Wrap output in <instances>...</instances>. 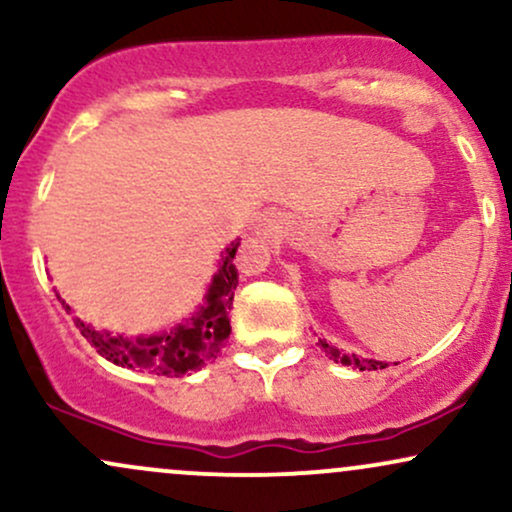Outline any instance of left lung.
<instances>
[{"mask_svg":"<svg viewBox=\"0 0 512 512\" xmlns=\"http://www.w3.org/2000/svg\"><path fill=\"white\" fill-rule=\"evenodd\" d=\"M317 344H320V349L325 351V356L334 358V363H342V366H351V368H358V370L387 368L385 361H375V358H361V356H356V354H344V351H339L337 346L327 344L325 339H317Z\"/></svg>","mask_w":512,"mask_h":512,"instance_id":"1","label":"left lung"}]
</instances>
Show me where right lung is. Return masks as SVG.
I'll return each instance as SVG.
<instances>
[{
  "mask_svg": "<svg viewBox=\"0 0 512 512\" xmlns=\"http://www.w3.org/2000/svg\"><path fill=\"white\" fill-rule=\"evenodd\" d=\"M238 245L240 238L223 250L219 269L211 276L204 303L180 325L156 334H142V337L96 330L81 317H74L76 327L88 339V344L115 366L149 370V373L166 375V378L195 373L219 356L223 342L231 334L228 313L233 305V291L238 286V269L233 264ZM57 301L67 313H72V305L62 301L60 293H57Z\"/></svg>",
  "mask_w": 512,
  "mask_h": 512,
  "instance_id": "right-lung-1",
  "label": "right lung"
}]
</instances>
